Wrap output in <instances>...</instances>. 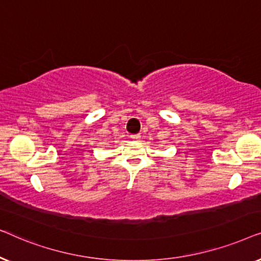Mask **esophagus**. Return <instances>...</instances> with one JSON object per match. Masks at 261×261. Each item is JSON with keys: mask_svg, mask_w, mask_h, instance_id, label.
I'll list each match as a JSON object with an SVG mask.
<instances>
[{"mask_svg": "<svg viewBox=\"0 0 261 261\" xmlns=\"http://www.w3.org/2000/svg\"><path fill=\"white\" fill-rule=\"evenodd\" d=\"M140 138H141L140 134H132L130 135L132 140H139V139H140Z\"/></svg>", "mask_w": 261, "mask_h": 261, "instance_id": "34e87169", "label": "esophagus"}]
</instances>
